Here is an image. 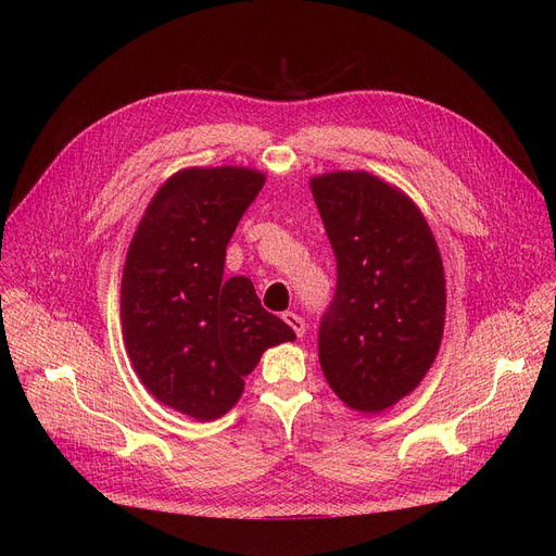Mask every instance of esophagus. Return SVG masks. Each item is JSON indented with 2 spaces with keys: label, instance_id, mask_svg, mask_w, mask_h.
I'll return each instance as SVG.
<instances>
[{
  "label": "esophagus",
  "instance_id": "34e87169",
  "mask_svg": "<svg viewBox=\"0 0 556 556\" xmlns=\"http://www.w3.org/2000/svg\"><path fill=\"white\" fill-rule=\"evenodd\" d=\"M282 319H285V323H288V325L294 329V333L299 336V339H301V336L306 333V319L301 317V315H296V313L288 311V313H282Z\"/></svg>",
  "mask_w": 556,
  "mask_h": 556
}]
</instances>
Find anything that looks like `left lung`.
Instances as JSON below:
<instances>
[{
  "label": "left lung",
  "mask_w": 556,
  "mask_h": 556,
  "mask_svg": "<svg viewBox=\"0 0 556 556\" xmlns=\"http://www.w3.org/2000/svg\"><path fill=\"white\" fill-rule=\"evenodd\" d=\"M311 190L339 271L319 323V366L345 406L380 413L408 396L439 355L441 252L413 199L374 174L315 176Z\"/></svg>",
  "instance_id": "1"
}]
</instances>
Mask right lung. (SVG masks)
Listing matches in <instances>:
<instances>
[{"instance_id":"1","label":"right lung","mask_w":556,"mask_h":556,"mask_svg":"<svg viewBox=\"0 0 556 556\" xmlns=\"http://www.w3.org/2000/svg\"><path fill=\"white\" fill-rule=\"evenodd\" d=\"M266 176L245 166H192L166 180L129 243L123 339L134 371L164 406L199 422L233 408L262 352L296 336L262 308L225 252Z\"/></svg>"}]
</instances>
